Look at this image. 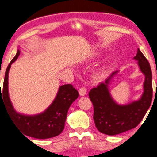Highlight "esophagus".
Masks as SVG:
<instances>
[{
  "instance_id": "obj_1",
  "label": "esophagus",
  "mask_w": 157,
  "mask_h": 157,
  "mask_svg": "<svg viewBox=\"0 0 157 157\" xmlns=\"http://www.w3.org/2000/svg\"><path fill=\"white\" fill-rule=\"evenodd\" d=\"M79 93H80V96H85L86 93V89L84 86H82V87L80 88L79 90Z\"/></svg>"
}]
</instances>
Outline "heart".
Segmentation results:
<instances>
[{
	"mask_svg": "<svg viewBox=\"0 0 157 157\" xmlns=\"http://www.w3.org/2000/svg\"><path fill=\"white\" fill-rule=\"evenodd\" d=\"M100 74H101V73H100Z\"/></svg>",
	"mask_w": 157,
	"mask_h": 157,
	"instance_id": "heart-1",
	"label": "heart"
}]
</instances>
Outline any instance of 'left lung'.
Wrapping results in <instances>:
<instances>
[{"mask_svg": "<svg viewBox=\"0 0 157 157\" xmlns=\"http://www.w3.org/2000/svg\"><path fill=\"white\" fill-rule=\"evenodd\" d=\"M134 58L138 61L140 71L145 75L144 92L138 101L126 105H119L114 102L109 94L108 84L111 77L116 72L112 73L105 83H101L89 93L94 109L95 125L102 134L115 135L137 127L150 108L153 98L150 65L139 48Z\"/></svg>", "mask_w": 157, "mask_h": 157, "instance_id": "obj_1", "label": "left lung"}]
</instances>
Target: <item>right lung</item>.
<instances>
[{
    "label": "right lung",
    "instance_id": "right-lung-1",
    "mask_svg": "<svg viewBox=\"0 0 157 157\" xmlns=\"http://www.w3.org/2000/svg\"><path fill=\"white\" fill-rule=\"evenodd\" d=\"M19 55L20 51L18 50L6 70L3 89L0 90V102L1 99L4 100V107L13 123L25 135L38 139L56 137L64 130L67 112L72 102L78 98V91L71 84L63 85L59 88L54 102L43 113L33 116L17 113L9 98L8 73L11 64L17 59Z\"/></svg>",
    "mask_w": 157,
    "mask_h": 157
}]
</instances>
